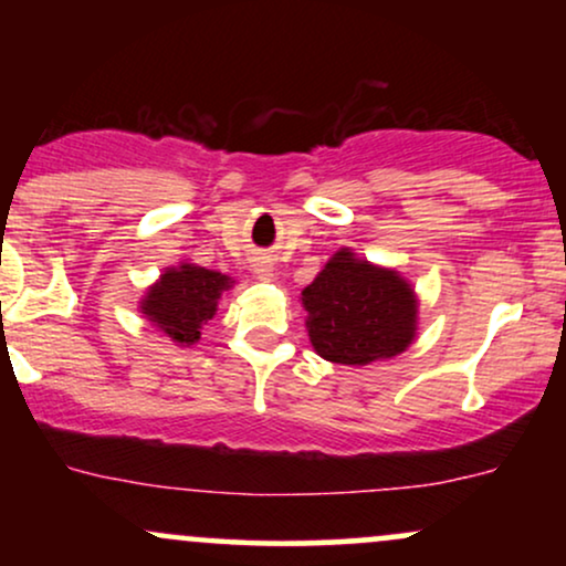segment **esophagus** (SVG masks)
I'll use <instances>...</instances> for the list:
<instances>
[{
	"label": "esophagus",
	"mask_w": 566,
	"mask_h": 566,
	"mask_svg": "<svg viewBox=\"0 0 566 566\" xmlns=\"http://www.w3.org/2000/svg\"><path fill=\"white\" fill-rule=\"evenodd\" d=\"M255 276L258 279H263V282H271V279H274V265H271V261H258L255 263Z\"/></svg>",
	"instance_id": "34e87169"
}]
</instances>
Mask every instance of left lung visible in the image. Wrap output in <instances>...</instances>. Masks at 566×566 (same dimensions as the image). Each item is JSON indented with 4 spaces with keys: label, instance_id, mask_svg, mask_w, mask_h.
<instances>
[{
    "label": "left lung",
    "instance_id": "left-lung-1",
    "mask_svg": "<svg viewBox=\"0 0 566 566\" xmlns=\"http://www.w3.org/2000/svg\"><path fill=\"white\" fill-rule=\"evenodd\" d=\"M308 340L333 365L365 367L405 354L418 335V295L396 269L340 247L301 292Z\"/></svg>",
    "mask_w": 566,
    "mask_h": 566
}]
</instances>
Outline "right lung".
<instances>
[{"instance_id": "right-lung-1", "label": "right lung", "mask_w": 566, "mask_h": 566, "mask_svg": "<svg viewBox=\"0 0 566 566\" xmlns=\"http://www.w3.org/2000/svg\"><path fill=\"white\" fill-rule=\"evenodd\" d=\"M233 279L201 269L191 261L167 265L157 282L143 292L138 311L175 346H197L205 324L216 316L218 301Z\"/></svg>"}]
</instances>
